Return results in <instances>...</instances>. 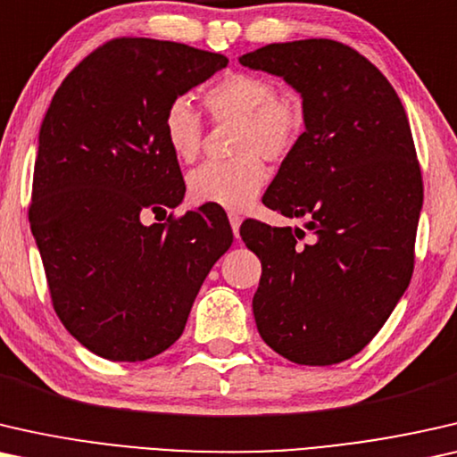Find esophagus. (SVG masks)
Here are the masks:
<instances>
[{
    "instance_id": "obj_1",
    "label": "esophagus",
    "mask_w": 457,
    "mask_h": 457,
    "mask_svg": "<svg viewBox=\"0 0 457 457\" xmlns=\"http://www.w3.org/2000/svg\"><path fill=\"white\" fill-rule=\"evenodd\" d=\"M228 217H229V226H231V231H234V236L240 237V223H242L240 213H234V211H231Z\"/></svg>"
}]
</instances>
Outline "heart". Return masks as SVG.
<instances>
[{
  "label": "heart",
  "instance_id": "heart-1",
  "mask_svg": "<svg viewBox=\"0 0 457 457\" xmlns=\"http://www.w3.org/2000/svg\"><path fill=\"white\" fill-rule=\"evenodd\" d=\"M217 124L237 121L231 162H211L188 176V195L198 204L244 211L269 179V162H286L306 132V107L298 95L278 93L269 76L228 72L203 95ZM165 146L179 163L196 162L204 128L186 99H173L162 118Z\"/></svg>",
  "mask_w": 457,
  "mask_h": 457
}]
</instances>
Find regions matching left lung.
I'll return each mask as SVG.
<instances>
[{"mask_svg":"<svg viewBox=\"0 0 457 457\" xmlns=\"http://www.w3.org/2000/svg\"><path fill=\"white\" fill-rule=\"evenodd\" d=\"M242 66L284 76L306 132L262 203L302 229L242 223L262 265L256 329L295 364L352 358L377 336L412 279L422 173L406 109L375 63L331 38L271 43Z\"/></svg>","mask_w":457,"mask_h":457,"instance_id":"8db88e82","label":"left lung"}]
</instances>
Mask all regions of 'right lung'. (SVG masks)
Wrapping results in <instances>:
<instances>
[{
	"instance_id": "1",
	"label": "right lung",
	"mask_w": 457,
	"mask_h": 457,
	"mask_svg": "<svg viewBox=\"0 0 457 457\" xmlns=\"http://www.w3.org/2000/svg\"><path fill=\"white\" fill-rule=\"evenodd\" d=\"M228 62L184 43L112 38L63 79L45 113L30 229L57 317L101 358L140 362L170 348L231 246L213 204L140 221L186 192L162 134L165 107Z\"/></svg>"
}]
</instances>
